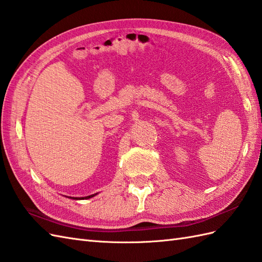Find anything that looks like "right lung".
Listing matches in <instances>:
<instances>
[{
    "mask_svg": "<svg viewBox=\"0 0 262 262\" xmlns=\"http://www.w3.org/2000/svg\"><path fill=\"white\" fill-rule=\"evenodd\" d=\"M95 194H91V195H88V196H82V198H74V196H70L71 199H74V200H80V199H90V198L94 196Z\"/></svg>",
    "mask_w": 262,
    "mask_h": 262,
    "instance_id": "add662e5",
    "label": "right lung"
}]
</instances>
